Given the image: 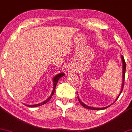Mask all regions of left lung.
<instances>
[{
    "mask_svg": "<svg viewBox=\"0 0 132 132\" xmlns=\"http://www.w3.org/2000/svg\"><path fill=\"white\" fill-rule=\"evenodd\" d=\"M121 58H122V68H123V70H122V79H123V80H122V88H121V90H120V92L119 95H118V97H117V99H116V101L118 99V98L119 97L120 95L121 94V93L122 92V90H123V86H124V81H125V69H126V64H125V60H124V57L122 55H121ZM78 101L79 102H80V104H81V105L82 106V107H85L86 109H91V110H103V109H105L107 108V107H109V106H107V107H102V108H95V107H90V106H88L87 105H86L84 103H83L82 101L80 100L79 98L78 95ZM115 101V102H116Z\"/></svg>",
    "mask_w": 132,
    "mask_h": 132,
    "instance_id": "1",
    "label": "left lung"
}]
</instances>
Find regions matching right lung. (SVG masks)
Returning a JSON list of instances; mask_svg holds the SVG:
<instances>
[{"label": "right lung", "instance_id": "obj_1", "mask_svg": "<svg viewBox=\"0 0 132 132\" xmlns=\"http://www.w3.org/2000/svg\"><path fill=\"white\" fill-rule=\"evenodd\" d=\"M64 76V74L63 73V72H61V73L58 74V75H56L54 77L53 79V90H52V92H51L50 96L47 99L46 101H45L44 102H42V103H40V104H35V105H26V104H25V105H27V107H38V106H41L42 105H44V104H46L47 102H48V101H50V100L51 99V98L52 97L53 95L54 94V90H55V88H56V86L57 85V82H58L59 79H60V78H61V77Z\"/></svg>", "mask_w": 132, "mask_h": 132}]
</instances>
